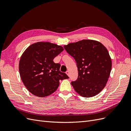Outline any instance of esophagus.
<instances>
[{"label": "esophagus", "instance_id": "1", "mask_svg": "<svg viewBox=\"0 0 131 131\" xmlns=\"http://www.w3.org/2000/svg\"><path fill=\"white\" fill-rule=\"evenodd\" d=\"M66 73L67 74V75H68V76H70V73H69V71H67L66 72Z\"/></svg>", "mask_w": 131, "mask_h": 131}]
</instances>
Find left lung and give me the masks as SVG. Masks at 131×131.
I'll return each instance as SVG.
<instances>
[{
  "instance_id": "1",
  "label": "left lung",
  "mask_w": 131,
  "mask_h": 131,
  "mask_svg": "<svg viewBox=\"0 0 131 131\" xmlns=\"http://www.w3.org/2000/svg\"><path fill=\"white\" fill-rule=\"evenodd\" d=\"M77 63L78 76L71 85L84 97L95 96L107 83L112 60L107 48L100 42L83 40L64 46Z\"/></svg>"
}]
</instances>
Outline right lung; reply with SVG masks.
<instances>
[{
    "mask_svg": "<svg viewBox=\"0 0 131 131\" xmlns=\"http://www.w3.org/2000/svg\"><path fill=\"white\" fill-rule=\"evenodd\" d=\"M64 50L60 46L48 42L31 45L20 57L19 71L21 79L28 91L40 97L56 91L59 81L69 77L60 72V64L53 59Z\"/></svg>",
    "mask_w": 131,
    "mask_h": 131,
    "instance_id": "right-lung-1",
    "label": "right lung"
}]
</instances>
